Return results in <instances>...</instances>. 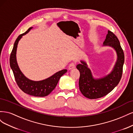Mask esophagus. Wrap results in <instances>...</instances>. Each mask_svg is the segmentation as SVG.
<instances>
[{
	"label": "esophagus",
	"mask_w": 133,
	"mask_h": 133,
	"mask_svg": "<svg viewBox=\"0 0 133 133\" xmlns=\"http://www.w3.org/2000/svg\"><path fill=\"white\" fill-rule=\"evenodd\" d=\"M75 68V64L74 63H71L69 65V70H71Z\"/></svg>",
	"instance_id": "1"
}]
</instances>
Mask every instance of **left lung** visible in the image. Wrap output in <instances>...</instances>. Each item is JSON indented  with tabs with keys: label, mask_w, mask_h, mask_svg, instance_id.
<instances>
[{
	"label": "left lung",
	"mask_w": 133,
	"mask_h": 133,
	"mask_svg": "<svg viewBox=\"0 0 133 133\" xmlns=\"http://www.w3.org/2000/svg\"><path fill=\"white\" fill-rule=\"evenodd\" d=\"M103 46L111 47L116 54V60L111 71L102 77L95 78L88 67L87 63L80 60V64L76 65L80 71L79 81V89L86 98L94 99L105 96L114 89L122 78L124 55L118 38L111 31L108 30Z\"/></svg>",
	"instance_id": "obj_1"
}]
</instances>
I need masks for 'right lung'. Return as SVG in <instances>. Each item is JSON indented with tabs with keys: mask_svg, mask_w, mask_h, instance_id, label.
I'll list each match as a JSON object with an SVG mask.
<instances>
[{
	"mask_svg": "<svg viewBox=\"0 0 133 133\" xmlns=\"http://www.w3.org/2000/svg\"><path fill=\"white\" fill-rule=\"evenodd\" d=\"M33 27L28 30L16 39L10 57V66L13 72L15 81L23 91L26 94L37 97L47 96L53 91L57 86L60 77L66 73V69H63L50 76V77L39 81H34L28 78L20 69L17 60V50L18 44L23 35L29 33Z\"/></svg>",
	"mask_w": 133,
	"mask_h": 133,
	"instance_id": "add662e5",
	"label": "right lung"
}]
</instances>
